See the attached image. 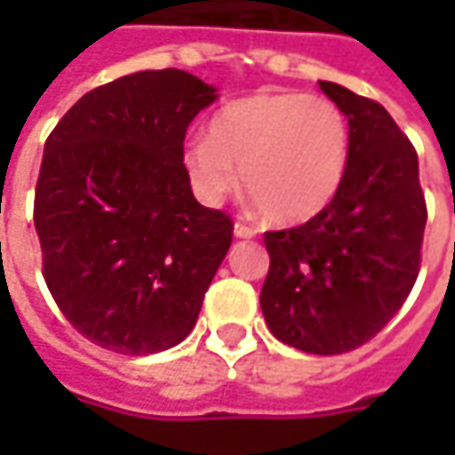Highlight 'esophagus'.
I'll return each mask as SVG.
<instances>
[{
	"mask_svg": "<svg viewBox=\"0 0 455 455\" xmlns=\"http://www.w3.org/2000/svg\"><path fill=\"white\" fill-rule=\"evenodd\" d=\"M233 233H235L237 237H253L255 230L251 228V225H245V222H235V228H233Z\"/></svg>",
	"mask_w": 455,
	"mask_h": 455,
	"instance_id": "esophagus-1",
	"label": "esophagus"
}]
</instances>
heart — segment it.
Returning a JSON list of instances; mask_svg holds the SVG:
<instances>
[{"instance_id": "1", "label": "heart", "mask_w": 455, "mask_h": 455, "mask_svg": "<svg viewBox=\"0 0 455 455\" xmlns=\"http://www.w3.org/2000/svg\"><path fill=\"white\" fill-rule=\"evenodd\" d=\"M349 132L337 103L299 91L237 98L184 147V172L204 204L240 187L273 222H304L339 192Z\"/></svg>"}]
</instances>
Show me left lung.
I'll use <instances>...</instances> for the list:
<instances>
[{
	"label": "left lung",
	"instance_id": "1",
	"mask_svg": "<svg viewBox=\"0 0 455 455\" xmlns=\"http://www.w3.org/2000/svg\"><path fill=\"white\" fill-rule=\"evenodd\" d=\"M349 124L339 192L319 215L263 235L271 268L260 308L275 339L308 355L370 341L405 304L420 271L426 197L418 154L377 100L319 80Z\"/></svg>",
	"mask_w": 455,
	"mask_h": 455
}]
</instances>
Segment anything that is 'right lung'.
<instances>
[{
    "mask_svg": "<svg viewBox=\"0 0 455 455\" xmlns=\"http://www.w3.org/2000/svg\"><path fill=\"white\" fill-rule=\"evenodd\" d=\"M218 88L177 68L80 98L44 141L35 192L43 275L85 339L156 355L195 329L233 220L195 200L184 136Z\"/></svg>",
    "mask_w": 455,
    "mask_h": 455,
    "instance_id": "right-lung-1",
    "label": "right lung"
}]
</instances>
